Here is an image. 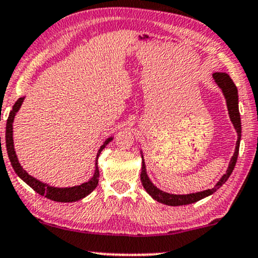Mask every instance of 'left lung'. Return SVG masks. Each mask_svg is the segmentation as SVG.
<instances>
[{"label":"left lung","mask_w":258,"mask_h":258,"mask_svg":"<svg viewBox=\"0 0 258 258\" xmlns=\"http://www.w3.org/2000/svg\"><path fill=\"white\" fill-rule=\"evenodd\" d=\"M214 79L220 88L222 89L223 95H225L226 101H227V108H228V113H229V117H231L232 122L237 130L238 133V141H237V145H235V151L233 157H232L231 162H229V167L226 172V174L222 176L221 180L214 186L213 188H209V190L202 191V192H197V194H191V195H169L167 192H163L159 190L156 186L153 185V182L150 181V179L148 178L147 172H145V164L144 161H143V166H142V174H141V180L142 184L144 186V188L147 190V192L150 195L154 200H156L160 203L166 204V206H186V204H191L195 203V202L202 200V198L210 196V195L214 194L216 190H219L221 186L227 181V179L229 178V175L232 174L233 172L235 163H237V159H238V154H239V144H240V137H241V122H240V115H239V108H238V90L235 84L233 83V80L231 79V77L228 76L227 73H214L213 74Z\"/></svg>","instance_id":"left-lung-1"}]
</instances>
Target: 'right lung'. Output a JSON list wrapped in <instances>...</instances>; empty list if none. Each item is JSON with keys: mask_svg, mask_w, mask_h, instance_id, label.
Returning <instances> with one entry per match:
<instances>
[{"mask_svg": "<svg viewBox=\"0 0 258 258\" xmlns=\"http://www.w3.org/2000/svg\"><path fill=\"white\" fill-rule=\"evenodd\" d=\"M24 97H21L15 102V104L13 105V109L11 110L9 113V116L7 119V126H6V148H7V153H8V157L9 161H11L12 166L15 170L18 175L20 176L21 179L26 182L27 185L31 186V187L35 190L37 194H39L40 196H44L49 200L55 201V202H76L84 198L85 196H88L89 194H91L92 191L95 190V187L98 184V178H99V170L97 167V160H96V170H95V175L92 176L91 180H89L88 182H84V184L79 185V186H74V187H68V188H57V187H52V186H49L46 184H43L40 182L39 180H37L33 178V176L29 175L26 173V170L23 169V167L20 166L19 161L17 159V155H15L14 151V145H13V120L17 111L19 110L21 103H23ZM111 141V138L108 139V141L104 142V144L102 145L101 149H99L98 154H97V159L101 154V151L105 148V145L108 144Z\"/></svg>", "mask_w": 258, "mask_h": 258, "instance_id": "right-lung-1", "label": "right lung"}]
</instances>
